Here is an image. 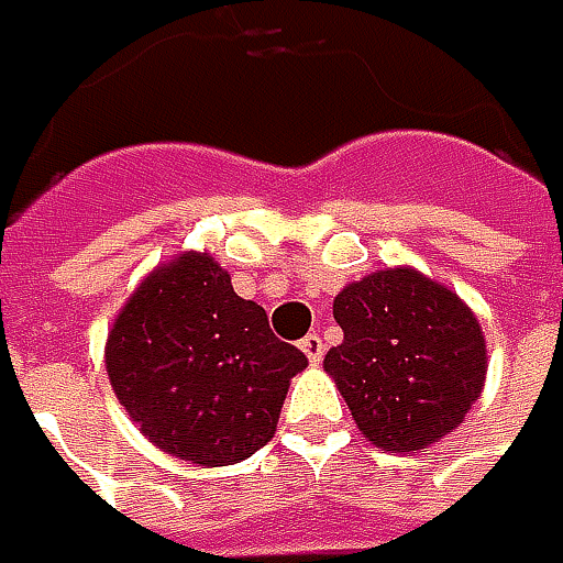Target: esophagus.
<instances>
[{"mask_svg": "<svg viewBox=\"0 0 563 563\" xmlns=\"http://www.w3.org/2000/svg\"><path fill=\"white\" fill-rule=\"evenodd\" d=\"M300 351L310 357V363H319V360L325 357V344H322V338L319 335H307L300 341Z\"/></svg>", "mask_w": 563, "mask_h": 563, "instance_id": "1", "label": "esophagus"}]
</instances>
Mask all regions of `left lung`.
Returning <instances> with one entry per match:
<instances>
[{
  "label": "left lung",
  "instance_id": "1",
  "mask_svg": "<svg viewBox=\"0 0 563 563\" xmlns=\"http://www.w3.org/2000/svg\"><path fill=\"white\" fill-rule=\"evenodd\" d=\"M332 313L344 341L325 369L369 442L413 454L464 422L486 382V338L457 294L413 269L373 272Z\"/></svg>",
  "mask_w": 563,
  "mask_h": 563
}]
</instances>
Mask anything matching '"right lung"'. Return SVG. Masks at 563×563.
<instances>
[{
	"instance_id": "obj_1",
	"label": "right lung",
	"mask_w": 563,
	"mask_h": 563,
	"mask_svg": "<svg viewBox=\"0 0 563 563\" xmlns=\"http://www.w3.org/2000/svg\"><path fill=\"white\" fill-rule=\"evenodd\" d=\"M307 357L272 335L206 253L143 278L115 319L106 373L131 420L163 451L200 466L238 464L275 435L288 382Z\"/></svg>"
}]
</instances>
